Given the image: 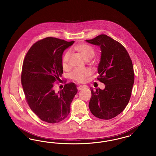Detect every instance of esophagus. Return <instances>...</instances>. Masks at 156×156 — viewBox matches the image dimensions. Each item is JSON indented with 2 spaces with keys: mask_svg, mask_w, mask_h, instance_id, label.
I'll use <instances>...</instances> for the list:
<instances>
[{
  "mask_svg": "<svg viewBox=\"0 0 156 156\" xmlns=\"http://www.w3.org/2000/svg\"><path fill=\"white\" fill-rule=\"evenodd\" d=\"M84 88H85V87H83V85H80V86L78 87V88H77L78 90H79V91H80V90H82L84 89Z\"/></svg>",
  "mask_w": 156,
  "mask_h": 156,
  "instance_id": "1",
  "label": "esophagus"
}]
</instances>
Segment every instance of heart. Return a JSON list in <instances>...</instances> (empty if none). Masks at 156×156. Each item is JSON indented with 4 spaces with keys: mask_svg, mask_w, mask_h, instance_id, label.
<instances>
[{
    "mask_svg": "<svg viewBox=\"0 0 156 156\" xmlns=\"http://www.w3.org/2000/svg\"><path fill=\"white\" fill-rule=\"evenodd\" d=\"M74 49L78 52L83 58L88 61L95 54L94 49L88 44H81L74 47ZM71 52L67 51L62 58V65L64 69H68L69 66V59ZM91 75V71L88 69H75L71 73V77L74 81L78 83H85L87 78Z\"/></svg>",
    "mask_w": 156,
    "mask_h": 156,
    "instance_id": "1",
    "label": "heart"
}]
</instances>
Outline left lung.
Here are the masks:
<instances>
[{"mask_svg":"<svg viewBox=\"0 0 156 156\" xmlns=\"http://www.w3.org/2000/svg\"><path fill=\"white\" fill-rule=\"evenodd\" d=\"M85 41L100 46L97 80L105 85L103 90L90 88L89 108L95 117L111 119L122 112L130 99L134 81L132 61L124 46L106 35Z\"/></svg>","mask_w":156,"mask_h":156,"instance_id":"1","label":"left lung"}]
</instances>
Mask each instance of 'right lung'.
<instances>
[{
  "mask_svg": "<svg viewBox=\"0 0 156 156\" xmlns=\"http://www.w3.org/2000/svg\"><path fill=\"white\" fill-rule=\"evenodd\" d=\"M73 43L45 37L30 47L23 60L21 83L26 101L37 116L48 123L59 122L69 115L78 91L73 83H65L58 92L54 89V83L63 73L62 54Z\"/></svg>",
  "mask_w": 156,
  "mask_h": 156,
  "instance_id": "1",
  "label": "right lung"
}]
</instances>
